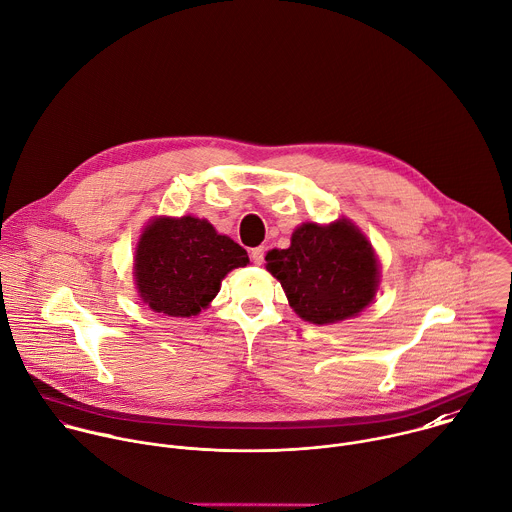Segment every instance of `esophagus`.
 <instances>
[{
	"instance_id": "34e87169",
	"label": "esophagus",
	"mask_w": 512,
	"mask_h": 512,
	"mask_svg": "<svg viewBox=\"0 0 512 512\" xmlns=\"http://www.w3.org/2000/svg\"><path fill=\"white\" fill-rule=\"evenodd\" d=\"M264 254H266V250H264V246H258V248H252L250 250V260L254 262V264H262L264 262Z\"/></svg>"
}]
</instances>
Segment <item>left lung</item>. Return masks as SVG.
<instances>
[{"instance_id": "left-lung-1", "label": "left lung", "mask_w": 512, "mask_h": 512, "mask_svg": "<svg viewBox=\"0 0 512 512\" xmlns=\"http://www.w3.org/2000/svg\"><path fill=\"white\" fill-rule=\"evenodd\" d=\"M266 270L280 280L294 312L312 324L358 316L380 282L372 244L346 218L298 226L290 248L266 254Z\"/></svg>"}]
</instances>
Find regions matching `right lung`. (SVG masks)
Here are the masks:
<instances>
[{
  "instance_id": "obj_1",
  "label": "right lung",
  "mask_w": 512,
  "mask_h": 512,
  "mask_svg": "<svg viewBox=\"0 0 512 512\" xmlns=\"http://www.w3.org/2000/svg\"><path fill=\"white\" fill-rule=\"evenodd\" d=\"M248 254L232 238L194 216L154 218L136 246L134 278L140 298L166 316H196L224 276L246 266Z\"/></svg>"
}]
</instances>
